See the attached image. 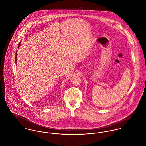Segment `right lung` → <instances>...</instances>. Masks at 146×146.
Here are the masks:
<instances>
[{
  "label": "right lung",
  "mask_w": 146,
  "mask_h": 146,
  "mask_svg": "<svg viewBox=\"0 0 146 146\" xmlns=\"http://www.w3.org/2000/svg\"><path fill=\"white\" fill-rule=\"evenodd\" d=\"M20 44H21V42H20L19 43V44H18V48L19 47ZM17 52H16V55H15V61H16V62H17Z\"/></svg>",
  "instance_id": "obj_1"
}]
</instances>
